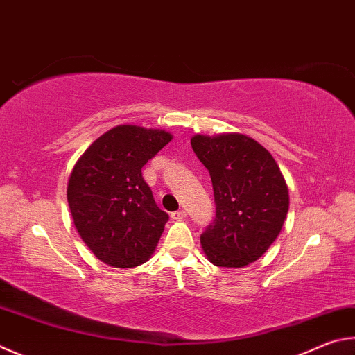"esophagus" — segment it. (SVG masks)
I'll return each instance as SVG.
<instances>
[{
	"label": "esophagus",
	"mask_w": 355,
	"mask_h": 355,
	"mask_svg": "<svg viewBox=\"0 0 355 355\" xmlns=\"http://www.w3.org/2000/svg\"><path fill=\"white\" fill-rule=\"evenodd\" d=\"M171 217L173 218V220H183V218L186 217V211L184 209H178L175 212H172Z\"/></svg>",
	"instance_id": "esophagus-1"
}]
</instances>
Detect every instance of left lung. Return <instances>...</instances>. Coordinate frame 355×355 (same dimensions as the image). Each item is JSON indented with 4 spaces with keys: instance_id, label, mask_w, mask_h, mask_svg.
<instances>
[{
    "instance_id": "1",
    "label": "left lung",
    "mask_w": 355,
    "mask_h": 355,
    "mask_svg": "<svg viewBox=\"0 0 355 355\" xmlns=\"http://www.w3.org/2000/svg\"><path fill=\"white\" fill-rule=\"evenodd\" d=\"M192 150L208 169L216 217L200 242L209 262L241 268L275 242L288 211V189L267 149L245 135H196Z\"/></svg>"
}]
</instances>
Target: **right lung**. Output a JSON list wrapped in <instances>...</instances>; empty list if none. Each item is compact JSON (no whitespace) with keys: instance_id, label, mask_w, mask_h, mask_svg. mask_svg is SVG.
I'll use <instances>...</instances> for the list:
<instances>
[{"instance_id":"add662e5","label":"right lung","mask_w":355,"mask_h":355,"mask_svg":"<svg viewBox=\"0 0 355 355\" xmlns=\"http://www.w3.org/2000/svg\"><path fill=\"white\" fill-rule=\"evenodd\" d=\"M172 139L164 130L118 125L77 161L68 182V205L82 241L108 266H141L169 220L141 169Z\"/></svg>"}]
</instances>
